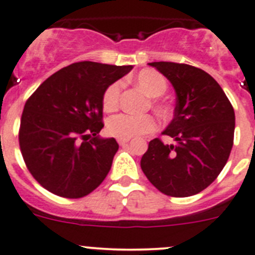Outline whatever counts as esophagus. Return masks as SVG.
I'll use <instances>...</instances> for the list:
<instances>
[{"label":"esophagus","mask_w":255,"mask_h":255,"mask_svg":"<svg viewBox=\"0 0 255 255\" xmlns=\"http://www.w3.org/2000/svg\"><path fill=\"white\" fill-rule=\"evenodd\" d=\"M128 142H129V139L128 138H118V143L121 144V146H125V144H127Z\"/></svg>","instance_id":"34e87169"}]
</instances>
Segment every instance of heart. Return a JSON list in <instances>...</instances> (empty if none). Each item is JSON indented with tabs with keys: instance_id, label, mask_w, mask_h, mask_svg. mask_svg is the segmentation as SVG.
<instances>
[{
	"instance_id": "1",
	"label": "heart",
	"mask_w": 255,
	"mask_h": 255,
	"mask_svg": "<svg viewBox=\"0 0 255 255\" xmlns=\"http://www.w3.org/2000/svg\"><path fill=\"white\" fill-rule=\"evenodd\" d=\"M136 82L139 88L151 98H159L164 95L167 89V82L161 73L155 70H142L137 73ZM122 84L113 82L105 89L103 94V108L107 112H114L119 105ZM157 128V122L150 114L121 113L108 119L107 129L112 136L118 138H133L153 132Z\"/></svg>"
}]
</instances>
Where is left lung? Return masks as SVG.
Returning a JSON list of instances; mask_svg holds the SVG:
<instances>
[{"mask_svg":"<svg viewBox=\"0 0 255 255\" xmlns=\"http://www.w3.org/2000/svg\"><path fill=\"white\" fill-rule=\"evenodd\" d=\"M175 89L174 118L160 138L148 143L141 169L151 184L170 197L199 193L219 176L234 143L235 113L217 81L201 68L174 62L148 63Z\"/></svg>","mask_w":255,"mask_h":255,"instance_id":"obj_1","label":"left lung"}]
</instances>
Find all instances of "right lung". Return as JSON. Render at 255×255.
I'll list each match as a JSON object with an SVG mask.
<instances>
[{
    "instance_id": "right-lung-1",
    "label": "right lung",
    "mask_w": 255,
    "mask_h": 255,
    "mask_svg": "<svg viewBox=\"0 0 255 255\" xmlns=\"http://www.w3.org/2000/svg\"><path fill=\"white\" fill-rule=\"evenodd\" d=\"M132 66L76 62L48 77L26 100L19 129L22 157L36 182L63 198L99 187L118 151L100 138L103 94Z\"/></svg>"
}]
</instances>
